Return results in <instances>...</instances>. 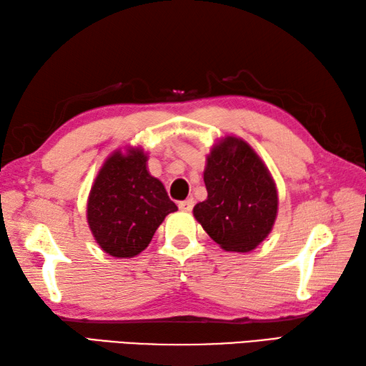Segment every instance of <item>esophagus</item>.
I'll list each match as a JSON object with an SVG mask.
<instances>
[{"mask_svg": "<svg viewBox=\"0 0 366 366\" xmlns=\"http://www.w3.org/2000/svg\"><path fill=\"white\" fill-rule=\"evenodd\" d=\"M194 207V200L192 199H188V200H183V202L178 204V208H180L182 212H191Z\"/></svg>", "mask_w": 366, "mask_h": 366, "instance_id": "esophagus-1", "label": "esophagus"}]
</instances>
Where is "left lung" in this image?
Wrapping results in <instances>:
<instances>
[{
  "label": "left lung",
  "instance_id": "obj_1",
  "mask_svg": "<svg viewBox=\"0 0 366 366\" xmlns=\"http://www.w3.org/2000/svg\"><path fill=\"white\" fill-rule=\"evenodd\" d=\"M208 196L194 207V218L224 251L249 252L272 232L278 189L252 147L237 136L219 139L207 154Z\"/></svg>",
  "mask_w": 366,
  "mask_h": 366
}]
</instances>
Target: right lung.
<instances>
[{"mask_svg":"<svg viewBox=\"0 0 366 366\" xmlns=\"http://www.w3.org/2000/svg\"><path fill=\"white\" fill-rule=\"evenodd\" d=\"M140 147L117 150L104 161L86 202V221L96 243L118 259L140 254L177 205L147 167Z\"/></svg>","mask_w":366,"mask_h":366,"instance_id":"1","label":"right lung"}]
</instances>
